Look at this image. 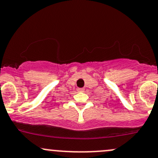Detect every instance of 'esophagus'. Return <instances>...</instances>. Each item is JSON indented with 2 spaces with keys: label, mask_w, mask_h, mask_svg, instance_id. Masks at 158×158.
<instances>
[{
  "label": "esophagus",
  "mask_w": 158,
  "mask_h": 158,
  "mask_svg": "<svg viewBox=\"0 0 158 158\" xmlns=\"http://www.w3.org/2000/svg\"><path fill=\"white\" fill-rule=\"evenodd\" d=\"M84 90H85V89H83V88H82V89H77L78 92H83Z\"/></svg>",
  "instance_id": "1"
}]
</instances>
